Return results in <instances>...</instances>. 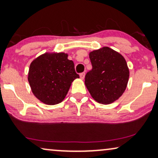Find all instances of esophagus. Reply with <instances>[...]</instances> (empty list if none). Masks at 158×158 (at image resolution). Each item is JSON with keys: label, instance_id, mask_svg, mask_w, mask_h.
I'll return each mask as SVG.
<instances>
[{"label": "esophagus", "instance_id": "1", "mask_svg": "<svg viewBox=\"0 0 158 158\" xmlns=\"http://www.w3.org/2000/svg\"><path fill=\"white\" fill-rule=\"evenodd\" d=\"M80 77H81V79H84V77H85V73H81L80 74Z\"/></svg>", "mask_w": 158, "mask_h": 158}]
</instances>
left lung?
<instances>
[{
	"label": "left lung",
	"mask_w": 158,
	"mask_h": 158,
	"mask_svg": "<svg viewBox=\"0 0 158 158\" xmlns=\"http://www.w3.org/2000/svg\"><path fill=\"white\" fill-rule=\"evenodd\" d=\"M92 70L86 73L85 84L95 101L109 104L126 89L129 72L124 57L109 47L90 52Z\"/></svg>",
	"instance_id": "left-lung-1"
}]
</instances>
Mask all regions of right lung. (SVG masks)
Wrapping results in <instances>:
<instances>
[{"instance_id":"obj_1","label":"right lung","mask_w":158,"mask_h":158,"mask_svg":"<svg viewBox=\"0 0 158 158\" xmlns=\"http://www.w3.org/2000/svg\"><path fill=\"white\" fill-rule=\"evenodd\" d=\"M72 60L63 52L45 53L29 67L28 81L34 96L45 104L62 102L72 82L78 78Z\"/></svg>"}]
</instances>
